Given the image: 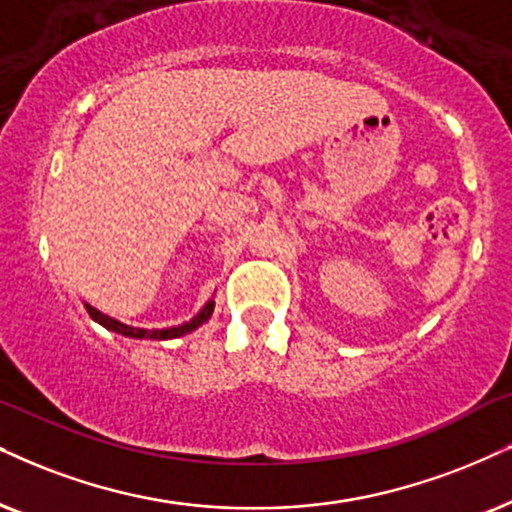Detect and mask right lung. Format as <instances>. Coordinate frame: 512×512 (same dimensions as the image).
<instances>
[{"mask_svg": "<svg viewBox=\"0 0 512 512\" xmlns=\"http://www.w3.org/2000/svg\"><path fill=\"white\" fill-rule=\"evenodd\" d=\"M87 307L89 316L96 323H101L103 328H108V331H115V333H122L127 335V338H151V340H172V338H179V335H186L191 331H196L200 323H205L212 316V309H215V300H208L205 302V307L200 309V312L193 316L191 321L181 323V326H172V328H163V331H146V328H132L127 326V323H120L118 319H111V316L101 314L99 309H94L92 304H84Z\"/></svg>", "mask_w": 512, "mask_h": 512, "instance_id": "obj_1", "label": "right lung"}]
</instances>
